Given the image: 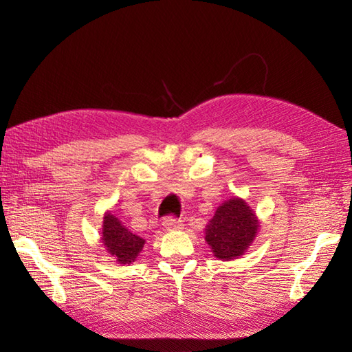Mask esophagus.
I'll return each instance as SVG.
<instances>
[{"instance_id":"1","label":"esophagus","mask_w":352,"mask_h":352,"mask_svg":"<svg viewBox=\"0 0 352 352\" xmlns=\"http://www.w3.org/2000/svg\"><path fill=\"white\" fill-rule=\"evenodd\" d=\"M163 226L166 228V230H177L182 228V221L173 216H168L163 220Z\"/></svg>"}]
</instances>
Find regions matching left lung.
Masks as SVG:
<instances>
[{"mask_svg": "<svg viewBox=\"0 0 352 352\" xmlns=\"http://www.w3.org/2000/svg\"><path fill=\"white\" fill-rule=\"evenodd\" d=\"M260 223L243 199L233 197L216 210L206 228V241L219 260L238 258L250 248Z\"/></svg>", "mask_w": 352, "mask_h": 352, "instance_id": "8db88e82", "label": "left lung"}]
</instances>
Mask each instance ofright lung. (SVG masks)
I'll use <instances>...</instances> for the list:
<instances>
[{
    "mask_svg": "<svg viewBox=\"0 0 352 352\" xmlns=\"http://www.w3.org/2000/svg\"><path fill=\"white\" fill-rule=\"evenodd\" d=\"M101 239L107 252L111 254L116 261L120 264L133 263L145 243V239L133 235L111 212H105L104 216Z\"/></svg>",
    "mask_w": 352,
    "mask_h": 352,
    "instance_id": "add662e5",
    "label": "right lung"
}]
</instances>
